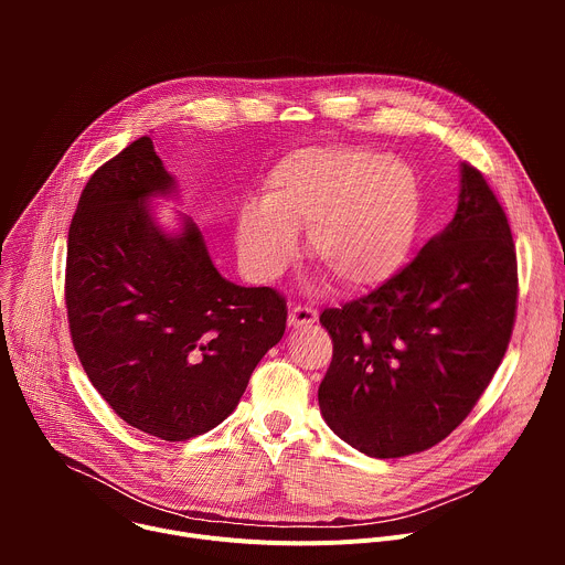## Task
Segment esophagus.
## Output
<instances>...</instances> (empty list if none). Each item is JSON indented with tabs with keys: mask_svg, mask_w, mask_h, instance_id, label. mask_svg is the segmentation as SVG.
<instances>
[{
	"mask_svg": "<svg viewBox=\"0 0 565 565\" xmlns=\"http://www.w3.org/2000/svg\"><path fill=\"white\" fill-rule=\"evenodd\" d=\"M317 319V310L308 308V306H301V303H295L290 308V315H288V324L292 329H299V327H308L312 324V321Z\"/></svg>",
	"mask_w": 565,
	"mask_h": 565,
	"instance_id": "1",
	"label": "esophagus"
}]
</instances>
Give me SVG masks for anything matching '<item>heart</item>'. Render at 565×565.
I'll use <instances>...</instances> for the list:
<instances>
[{
    "instance_id": "heart-1",
    "label": "heart",
    "mask_w": 565,
    "mask_h": 565,
    "mask_svg": "<svg viewBox=\"0 0 565 565\" xmlns=\"http://www.w3.org/2000/svg\"><path fill=\"white\" fill-rule=\"evenodd\" d=\"M416 172L351 145H312L286 153L268 172L262 205L241 210L236 244L248 270L268 279L308 227L310 257L344 290L375 288L407 264L423 225Z\"/></svg>"
}]
</instances>
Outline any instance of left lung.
I'll return each instance as SVG.
<instances>
[{
	"label": "left lung",
	"instance_id": "obj_1",
	"mask_svg": "<svg viewBox=\"0 0 565 565\" xmlns=\"http://www.w3.org/2000/svg\"><path fill=\"white\" fill-rule=\"evenodd\" d=\"M454 221L369 295L319 315L333 360L319 409L373 458L420 454L473 409L508 351L519 299L512 230L476 168L462 163Z\"/></svg>",
	"mask_w": 565,
	"mask_h": 565
}]
</instances>
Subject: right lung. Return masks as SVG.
<instances>
[{"label": "right lung", "mask_w": 565, "mask_h": 565, "mask_svg": "<svg viewBox=\"0 0 565 565\" xmlns=\"http://www.w3.org/2000/svg\"><path fill=\"white\" fill-rule=\"evenodd\" d=\"M172 185L149 136L92 174L68 227L64 301L73 349L107 405L181 443L234 412L288 308L275 288L223 279L192 221L179 236L160 232L145 201Z\"/></svg>", "instance_id": "add662e5"}]
</instances>
